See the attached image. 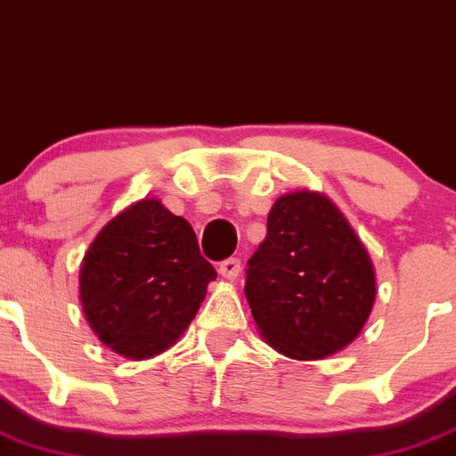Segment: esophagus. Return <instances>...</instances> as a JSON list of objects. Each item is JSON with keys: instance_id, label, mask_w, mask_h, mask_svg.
<instances>
[{"instance_id": "34e87169", "label": "esophagus", "mask_w": 456, "mask_h": 456, "mask_svg": "<svg viewBox=\"0 0 456 456\" xmlns=\"http://www.w3.org/2000/svg\"><path fill=\"white\" fill-rule=\"evenodd\" d=\"M238 274H240V261L238 258H227V261L220 263V276L223 279L233 281Z\"/></svg>"}]
</instances>
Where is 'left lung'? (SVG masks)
Here are the masks:
<instances>
[{"label":"left lung","mask_w":456,"mask_h":456,"mask_svg":"<svg viewBox=\"0 0 456 456\" xmlns=\"http://www.w3.org/2000/svg\"><path fill=\"white\" fill-rule=\"evenodd\" d=\"M245 297L261 338L292 360H324L360 335L376 270L338 204L317 191L281 195L249 258Z\"/></svg>","instance_id":"8db88e82"}]
</instances>
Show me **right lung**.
Returning <instances> with one entry per match:
<instances>
[{"label":"right lung","mask_w":456,"mask_h":456,"mask_svg":"<svg viewBox=\"0 0 456 456\" xmlns=\"http://www.w3.org/2000/svg\"><path fill=\"white\" fill-rule=\"evenodd\" d=\"M216 276L193 227L146 198L92 240L80 261V304L105 346L127 360H148L177 344Z\"/></svg>","instance_id":"1"}]
</instances>
